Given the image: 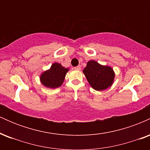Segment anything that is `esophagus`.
<instances>
[{
	"label": "esophagus",
	"mask_w": 150,
	"mask_h": 150,
	"mask_svg": "<svg viewBox=\"0 0 150 150\" xmlns=\"http://www.w3.org/2000/svg\"><path fill=\"white\" fill-rule=\"evenodd\" d=\"M74 69H75V70H81V67L80 66V65H78V66L75 67V68H74Z\"/></svg>",
	"instance_id": "34e87169"
}]
</instances>
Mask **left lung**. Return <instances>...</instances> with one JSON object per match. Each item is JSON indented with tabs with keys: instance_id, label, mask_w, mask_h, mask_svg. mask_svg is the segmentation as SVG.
I'll use <instances>...</instances> for the list:
<instances>
[{
	"instance_id": "1",
	"label": "left lung",
	"mask_w": 150,
	"mask_h": 150,
	"mask_svg": "<svg viewBox=\"0 0 150 150\" xmlns=\"http://www.w3.org/2000/svg\"><path fill=\"white\" fill-rule=\"evenodd\" d=\"M83 73L94 89L102 91L112 85L115 73L112 68L102 65L95 61H88Z\"/></svg>"
}]
</instances>
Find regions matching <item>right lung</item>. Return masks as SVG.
Segmentation results:
<instances>
[{
  "label": "right lung",
  "instance_id": "add662e5",
  "mask_svg": "<svg viewBox=\"0 0 150 150\" xmlns=\"http://www.w3.org/2000/svg\"><path fill=\"white\" fill-rule=\"evenodd\" d=\"M68 68L63 67L58 63H53L50 69L46 70L40 75V81L46 87L55 89L59 87L65 80Z\"/></svg>",
  "mask_w": 150,
  "mask_h": 150
}]
</instances>
